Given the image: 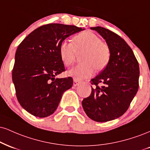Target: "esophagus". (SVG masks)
Returning a JSON list of instances; mask_svg holds the SVG:
<instances>
[{
  "mask_svg": "<svg viewBox=\"0 0 150 150\" xmlns=\"http://www.w3.org/2000/svg\"><path fill=\"white\" fill-rule=\"evenodd\" d=\"M80 84V80H75V79H74L73 80V86H76L77 85H79V84Z\"/></svg>",
  "mask_w": 150,
  "mask_h": 150,
  "instance_id": "esophagus-1",
  "label": "esophagus"
}]
</instances>
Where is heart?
Listing matches in <instances>:
<instances>
[{
  "instance_id": "b5f03b06",
  "label": "heart",
  "mask_w": 150,
  "mask_h": 150,
  "mask_svg": "<svg viewBox=\"0 0 150 150\" xmlns=\"http://www.w3.org/2000/svg\"><path fill=\"white\" fill-rule=\"evenodd\" d=\"M73 43L63 41L59 45V54L62 62L67 67L72 66L77 54L81 53L82 64L70 69L68 75L81 80L89 78L94 70H101L106 67L110 59V50L107 43L103 42L96 34L83 31L73 36Z\"/></svg>"
}]
</instances>
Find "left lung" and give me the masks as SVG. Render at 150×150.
<instances>
[{
	"label": "left lung",
	"mask_w": 150,
	"mask_h": 150,
	"mask_svg": "<svg viewBox=\"0 0 150 150\" xmlns=\"http://www.w3.org/2000/svg\"><path fill=\"white\" fill-rule=\"evenodd\" d=\"M105 40L110 50L109 63L91 80V95L83 99L84 112L96 122L111 121L123 115L139 86V64L131 48L114 32L100 26L91 27ZM100 83L104 84L100 87Z\"/></svg>",
	"instance_id": "obj_1"
}]
</instances>
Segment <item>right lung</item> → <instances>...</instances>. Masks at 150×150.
<instances>
[{
    "label": "right lung",
    "instance_id": "obj_1",
    "mask_svg": "<svg viewBox=\"0 0 150 150\" xmlns=\"http://www.w3.org/2000/svg\"><path fill=\"white\" fill-rule=\"evenodd\" d=\"M82 28L61 23L43 25L18 46L12 69L16 96L21 107L38 117L54 112L63 93L71 88L72 77L55 78L65 71L59 45Z\"/></svg>",
    "mask_w": 150,
    "mask_h": 150
}]
</instances>
